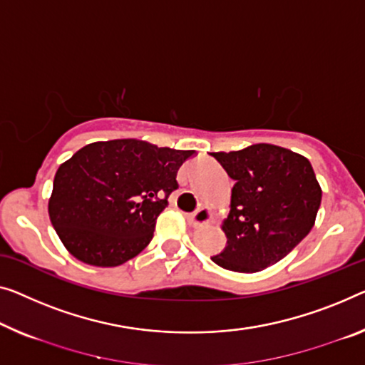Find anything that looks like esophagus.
<instances>
[{"label":"esophagus","mask_w":365,"mask_h":365,"mask_svg":"<svg viewBox=\"0 0 365 365\" xmlns=\"http://www.w3.org/2000/svg\"><path fill=\"white\" fill-rule=\"evenodd\" d=\"M211 217H213V211H211L208 206H201V208H198L197 211L187 215V221L192 227H200L203 226L205 222L211 221Z\"/></svg>","instance_id":"1"}]
</instances>
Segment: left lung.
Here are the masks:
<instances>
[{
	"label": "left lung",
	"instance_id": "1",
	"mask_svg": "<svg viewBox=\"0 0 365 365\" xmlns=\"http://www.w3.org/2000/svg\"><path fill=\"white\" fill-rule=\"evenodd\" d=\"M211 155L235 180L231 211L222 221L226 247L211 260L244 274L277 264L312 231L322 205L309 160L274 144Z\"/></svg>",
	"mask_w": 365,
	"mask_h": 365
}]
</instances>
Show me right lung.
I'll use <instances>...</instances> for the list:
<instances>
[{
    "label": "right lung",
    "instance_id": "right-lung-1",
    "mask_svg": "<svg viewBox=\"0 0 365 365\" xmlns=\"http://www.w3.org/2000/svg\"><path fill=\"white\" fill-rule=\"evenodd\" d=\"M193 154L139 139L93 143L75 152L58 167L48 200L51 222L67 251L96 267L135 257L178 188V168Z\"/></svg>",
    "mask_w": 365,
    "mask_h": 365
}]
</instances>
